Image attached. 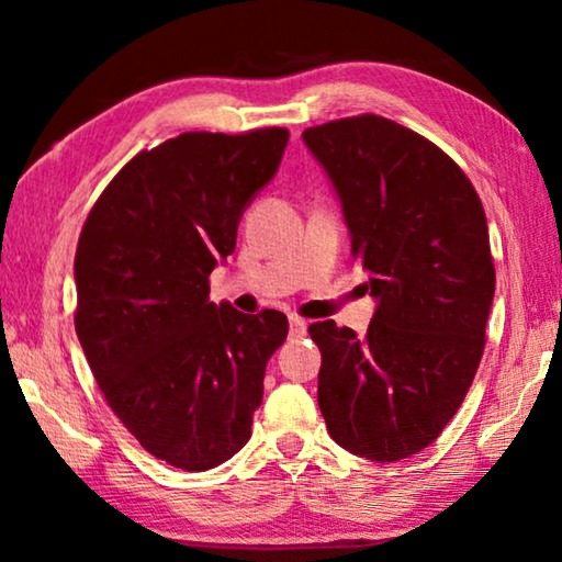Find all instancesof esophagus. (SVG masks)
<instances>
[{
    "mask_svg": "<svg viewBox=\"0 0 562 562\" xmlns=\"http://www.w3.org/2000/svg\"><path fill=\"white\" fill-rule=\"evenodd\" d=\"M304 331H307V322L297 315H290V335L292 337H302Z\"/></svg>",
    "mask_w": 562,
    "mask_h": 562,
    "instance_id": "obj_1",
    "label": "esophagus"
}]
</instances>
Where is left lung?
I'll return each instance as SVG.
<instances>
[{
  "label": "left lung",
  "mask_w": 562,
  "mask_h": 562,
  "mask_svg": "<svg viewBox=\"0 0 562 562\" xmlns=\"http://www.w3.org/2000/svg\"><path fill=\"white\" fill-rule=\"evenodd\" d=\"M302 140L376 300L364 337L335 319L310 327L319 412L341 449L402 461L439 439L479 369L496 292L486 213L439 146L384 116L322 123Z\"/></svg>",
  "instance_id": "1"
}]
</instances>
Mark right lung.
<instances>
[{
    "instance_id": "1",
    "label": "right lung",
    "mask_w": 562,
    "mask_h": 562,
    "mask_svg": "<svg viewBox=\"0 0 562 562\" xmlns=\"http://www.w3.org/2000/svg\"><path fill=\"white\" fill-rule=\"evenodd\" d=\"M290 133H180L140 150L103 190L76 247V335L113 414L183 471L221 465L250 439L278 310L211 302L207 278L278 173Z\"/></svg>"
}]
</instances>
